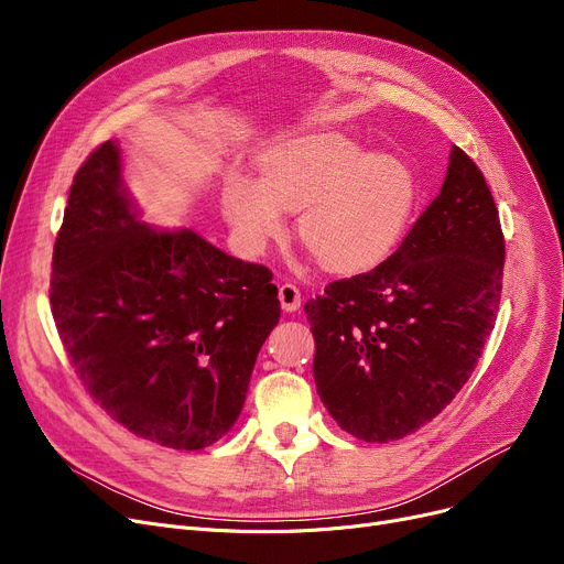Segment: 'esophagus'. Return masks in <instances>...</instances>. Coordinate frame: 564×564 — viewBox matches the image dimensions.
<instances>
[{
	"label": "esophagus",
	"mask_w": 564,
	"mask_h": 564,
	"mask_svg": "<svg viewBox=\"0 0 564 564\" xmlns=\"http://www.w3.org/2000/svg\"><path fill=\"white\" fill-rule=\"evenodd\" d=\"M279 300H281V308L285 313H294L300 306H302V292L297 285L292 283H283L279 288Z\"/></svg>",
	"instance_id": "esophagus-1"
}]
</instances>
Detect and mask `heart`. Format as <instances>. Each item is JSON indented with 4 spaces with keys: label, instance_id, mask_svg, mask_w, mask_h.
<instances>
[{
    "label": "heart",
    "instance_id": "heart-1",
    "mask_svg": "<svg viewBox=\"0 0 564 564\" xmlns=\"http://www.w3.org/2000/svg\"><path fill=\"white\" fill-rule=\"evenodd\" d=\"M421 198L413 169L343 132L276 143L260 158V181L226 177L221 207L237 245L260 256L300 213L297 235L329 272H361L389 258Z\"/></svg>",
    "mask_w": 564,
    "mask_h": 564
}]
</instances>
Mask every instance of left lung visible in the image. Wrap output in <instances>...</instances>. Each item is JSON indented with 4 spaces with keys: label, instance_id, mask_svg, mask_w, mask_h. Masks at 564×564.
<instances>
[{
    "label": "left lung",
    "instance_id": "1",
    "mask_svg": "<svg viewBox=\"0 0 564 564\" xmlns=\"http://www.w3.org/2000/svg\"><path fill=\"white\" fill-rule=\"evenodd\" d=\"M502 262L485 175L453 145L441 194L398 251L304 306L315 387L332 419L351 436L387 443L446 409L494 329Z\"/></svg>",
    "mask_w": 564,
    "mask_h": 564
}]
</instances>
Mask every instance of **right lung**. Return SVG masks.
Segmentation results:
<instances>
[{
  "mask_svg": "<svg viewBox=\"0 0 564 564\" xmlns=\"http://www.w3.org/2000/svg\"><path fill=\"white\" fill-rule=\"evenodd\" d=\"M52 315L86 391L141 438L200 451L240 416L279 324L272 272L192 228L141 219L105 141L70 187L52 256Z\"/></svg>",
  "mask_w": 564,
  "mask_h": 564,
  "instance_id": "add662e5",
  "label": "right lung"
}]
</instances>
